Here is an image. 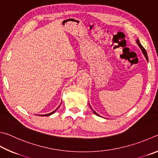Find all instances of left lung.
<instances>
[{"label":"left lung","mask_w":158,"mask_h":158,"mask_svg":"<svg viewBox=\"0 0 158 158\" xmlns=\"http://www.w3.org/2000/svg\"><path fill=\"white\" fill-rule=\"evenodd\" d=\"M136 42H137V44H138V46H139V48H140V49L141 50H142V52H143V55H144V57H146V60H147V61H148V55H147V52H146V50L144 49V48H143V47L142 46V44H140V42H139V40H138V39H137V41H136ZM89 106H90V105H89ZM90 107H91V109H92V110H93V112L94 113V114H96V115H97V116H99V117H101V116L100 115H99V114H97V113H96L95 111H94V110L92 108V107H91L90 106Z\"/></svg>","instance_id":"8db88e82"}]
</instances>
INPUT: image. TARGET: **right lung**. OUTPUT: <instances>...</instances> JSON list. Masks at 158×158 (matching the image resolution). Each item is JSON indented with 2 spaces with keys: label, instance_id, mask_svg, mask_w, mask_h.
<instances>
[{
  "label": "right lung",
  "instance_id": "right-lung-1",
  "mask_svg": "<svg viewBox=\"0 0 158 158\" xmlns=\"http://www.w3.org/2000/svg\"><path fill=\"white\" fill-rule=\"evenodd\" d=\"M61 103H62V102H61ZM60 105H61V104H60ZM60 105L59 106H58V107H57L56 109H55V110H54V111H52V112H51V113H48V114H38V115H39V116H41V117H44V116H45V117H48V116H51V114H54V113L57 111V110L58 108H59V107L60 106Z\"/></svg>",
  "mask_w": 158,
  "mask_h": 158
}]
</instances>
